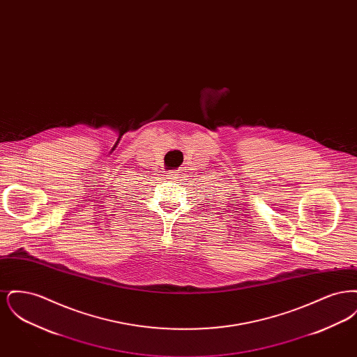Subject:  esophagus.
Wrapping results in <instances>:
<instances>
[{"instance_id": "1", "label": "esophagus", "mask_w": 357, "mask_h": 357, "mask_svg": "<svg viewBox=\"0 0 357 357\" xmlns=\"http://www.w3.org/2000/svg\"><path fill=\"white\" fill-rule=\"evenodd\" d=\"M166 178L170 179V181H176V179L179 178V174H178V172H174V171H169L167 175H166Z\"/></svg>"}]
</instances>
